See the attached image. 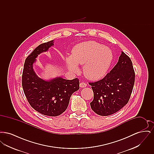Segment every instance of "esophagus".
Instances as JSON below:
<instances>
[{
	"label": "esophagus",
	"instance_id": "obj_1",
	"mask_svg": "<svg viewBox=\"0 0 154 154\" xmlns=\"http://www.w3.org/2000/svg\"><path fill=\"white\" fill-rule=\"evenodd\" d=\"M87 86V84L84 82H82L80 84V87L81 88H84V87H86Z\"/></svg>",
	"mask_w": 154,
	"mask_h": 154
}]
</instances>
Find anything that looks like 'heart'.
Returning a JSON list of instances; mask_svg holds the SVG:
<instances>
[{
    "label": "heart",
    "instance_id": "obj_1",
    "mask_svg": "<svg viewBox=\"0 0 154 154\" xmlns=\"http://www.w3.org/2000/svg\"><path fill=\"white\" fill-rule=\"evenodd\" d=\"M112 58V52L109 47L95 41H88L75 45L72 56L67 57L66 61L68 69L75 73L79 72L77 64L84 65L85 75L91 80H97L106 74Z\"/></svg>",
    "mask_w": 154,
    "mask_h": 154
}]
</instances>
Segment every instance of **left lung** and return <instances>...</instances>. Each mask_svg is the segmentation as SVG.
Segmentation results:
<instances>
[{"instance_id": "left-lung-1", "label": "left lung", "mask_w": 154, "mask_h": 154, "mask_svg": "<svg viewBox=\"0 0 154 154\" xmlns=\"http://www.w3.org/2000/svg\"><path fill=\"white\" fill-rule=\"evenodd\" d=\"M135 80L132 60L122 51L117 65L102 80L89 82L94 92L92 110L102 116L121 110L129 100Z\"/></svg>"}]
</instances>
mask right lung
I'll return each mask as SVG.
<instances>
[{
    "mask_svg": "<svg viewBox=\"0 0 154 154\" xmlns=\"http://www.w3.org/2000/svg\"><path fill=\"white\" fill-rule=\"evenodd\" d=\"M53 40L40 44L25 59L22 72V85L25 96L32 108L48 116L55 117L66 110L70 98L80 89L79 80H66L61 77L49 81L38 77L33 64L38 55L48 51Z\"/></svg>",
    "mask_w": 154,
    "mask_h": 154,
    "instance_id": "1",
    "label": "right lung"
}]
</instances>
